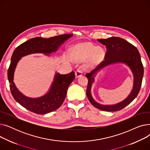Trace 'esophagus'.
<instances>
[{
    "instance_id": "34e87169",
    "label": "esophagus",
    "mask_w": 150,
    "mask_h": 150,
    "mask_svg": "<svg viewBox=\"0 0 150 150\" xmlns=\"http://www.w3.org/2000/svg\"><path fill=\"white\" fill-rule=\"evenodd\" d=\"M82 74H83V71L80 69H78L75 71V76H76V78H78V77L81 76Z\"/></svg>"
}]
</instances>
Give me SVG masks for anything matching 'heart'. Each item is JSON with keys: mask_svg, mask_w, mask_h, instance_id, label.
<instances>
[{"mask_svg": "<svg viewBox=\"0 0 150 150\" xmlns=\"http://www.w3.org/2000/svg\"><path fill=\"white\" fill-rule=\"evenodd\" d=\"M103 53L100 49L96 48L89 43H83L78 46L74 54L76 61L83 62L89 59L90 65L97 64L101 59Z\"/></svg>", "mask_w": 150, "mask_h": 150, "instance_id": "1", "label": "heart"}]
</instances>
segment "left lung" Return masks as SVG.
<instances>
[{
    "mask_svg": "<svg viewBox=\"0 0 150 150\" xmlns=\"http://www.w3.org/2000/svg\"><path fill=\"white\" fill-rule=\"evenodd\" d=\"M97 41L106 46L107 52L105 61H102L91 73L86 74L88 79L86 95L91 104L97 109L105 111H117L124 108L134 100L140 91L144 76V66L141 61L140 55L135 46L125 39L119 37H111L108 39H97ZM115 63H123L131 69L134 75L133 89L130 95L124 100L113 105H102L93 100L91 95V88L96 73L101 69Z\"/></svg>",
    "mask_w": 150,
    "mask_h": 150,
    "instance_id": "8db88e82",
    "label": "left lung"
}]
</instances>
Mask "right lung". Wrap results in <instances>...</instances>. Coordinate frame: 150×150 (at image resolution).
Segmentation results:
<instances>
[{"label": "right lung", "mask_w": 150, "mask_h": 150, "mask_svg": "<svg viewBox=\"0 0 150 150\" xmlns=\"http://www.w3.org/2000/svg\"><path fill=\"white\" fill-rule=\"evenodd\" d=\"M72 35L65 34L49 38L36 37L22 43L14 50L8 70V79L13 98L23 108L38 114H45L55 111L62 105L65 100L69 86L75 79L74 71L65 75L57 73L49 92L42 97L35 98L23 95L16 87L13 82L14 73L22 57L38 53L49 56V54L57 51L59 47Z\"/></svg>", "instance_id": "obj_1"}]
</instances>
